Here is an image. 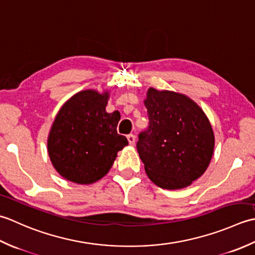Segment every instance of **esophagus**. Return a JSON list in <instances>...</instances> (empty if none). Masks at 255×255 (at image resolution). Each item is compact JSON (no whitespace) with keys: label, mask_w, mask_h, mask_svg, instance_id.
<instances>
[{"label":"esophagus","mask_w":255,"mask_h":255,"mask_svg":"<svg viewBox=\"0 0 255 255\" xmlns=\"http://www.w3.org/2000/svg\"><path fill=\"white\" fill-rule=\"evenodd\" d=\"M128 143H129V145H133L135 144V141H136V137H135V135H133V134H128Z\"/></svg>","instance_id":"esophagus-1"}]
</instances>
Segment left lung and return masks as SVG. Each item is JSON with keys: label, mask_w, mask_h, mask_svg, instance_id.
Segmentation results:
<instances>
[{"label": "left lung", "mask_w": 255, "mask_h": 255, "mask_svg": "<svg viewBox=\"0 0 255 255\" xmlns=\"http://www.w3.org/2000/svg\"><path fill=\"white\" fill-rule=\"evenodd\" d=\"M144 106L149 127L138 135L137 152L148 178L164 189L188 187L205 173L215 134L202 109L183 93L148 88Z\"/></svg>", "instance_id": "8db88e82"}]
</instances>
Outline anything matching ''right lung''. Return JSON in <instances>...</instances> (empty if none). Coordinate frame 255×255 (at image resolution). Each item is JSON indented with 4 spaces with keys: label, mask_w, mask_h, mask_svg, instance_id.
<instances>
[{
    "label": "right lung",
    "mask_w": 255,
    "mask_h": 255,
    "mask_svg": "<svg viewBox=\"0 0 255 255\" xmlns=\"http://www.w3.org/2000/svg\"><path fill=\"white\" fill-rule=\"evenodd\" d=\"M110 91L77 92L59 109L50 128L47 149L61 177L90 185L108 174L118 152L128 144L118 134L120 113H108Z\"/></svg>",
    "instance_id": "1"
}]
</instances>
